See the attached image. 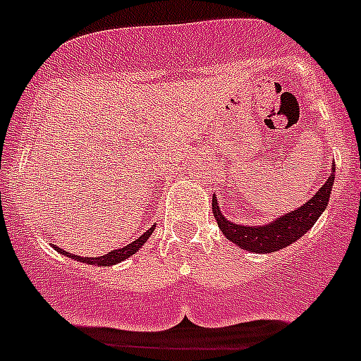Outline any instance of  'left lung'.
Instances as JSON below:
<instances>
[{
	"label": "left lung",
	"mask_w": 361,
	"mask_h": 361,
	"mask_svg": "<svg viewBox=\"0 0 361 361\" xmlns=\"http://www.w3.org/2000/svg\"><path fill=\"white\" fill-rule=\"evenodd\" d=\"M334 184V170L325 180L324 186L318 190V193L312 197L309 202H305L302 208L280 216L279 220L266 226H238L229 222L222 216L220 206L216 202V197L213 195V215H215L216 224L222 229L228 240L235 242L245 251L251 253H273V251L283 250L286 245L293 244L304 235L307 229L312 228L318 216L324 213L329 202L331 188Z\"/></svg>",
	"instance_id": "8db88e82"
}]
</instances>
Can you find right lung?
I'll list each match as a JSON object with an SVG mask.
<instances>
[{
    "mask_svg": "<svg viewBox=\"0 0 361 361\" xmlns=\"http://www.w3.org/2000/svg\"><path fill=\"white\" fill-rule=\"evenodd\" d=\"M153 233V228H149L148 231L142 233L141 237L135 238V240L132 242V244L124 245V247H121V250H114L110 251V253L103 255V257H97V258H90V257H79V255H72L68 253V251L61 250V247H56L57 251L61 255H66V257L73 258V260H79V262H85V264H94V266H114V264H119L123 262V260H126L128 257H132L133 253H135L139 247H141L142 244H145L146 240L149 238V235Z\"/></svg>",
    "mask_w": 361,
    "mask_h": 361,
    "instance_id": "1",
    "label": "right lung"
}]
</instances>
